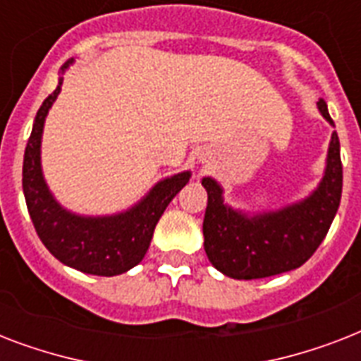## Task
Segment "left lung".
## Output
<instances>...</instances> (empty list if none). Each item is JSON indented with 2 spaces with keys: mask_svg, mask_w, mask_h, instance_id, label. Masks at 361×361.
I'll list each match as a JSON object with an SVG mask.
<instances>
[{
  "mask_svg": "<svg viewBox=\"0 0 361 361\" xmlns=\"http://www.w3.org/2000/svg\"><path fill=\"white\" fill-rule=\"evenodd\" d=\"M320 114L334 127L320 99ZM208 206L204 215V249L209 262L232 279H262L300 268L326 238L341 202L343 164L339 136L331 133L324 176L319 187L300 202L247 215L225 204L223 187L204 178Z\"/></svg>",
  "mask_w": 361,
  "mask_h": 361,
  "instance_id": "1",
  "label": "left lung"
}]
</instances>
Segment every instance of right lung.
Returning <instances> with one entry per match:
<instances>
[{"mask_svg": "<svg viewBox=\"0 0 361 361\" xmlns=\"http://www.w3.org/2000/svg\"><path fill=\"white\" fill-rule=\"evenodd\" d=\"M69 59L61 73L73 63ZM63 78L37 112L33 129L24 153L22 187L25 204L37 234L48 251L65 266L92 275L125 274L135 268L146 255L153 231L172 198L185 187L191 172L164 178L133 208L121 214L87 217L65 209L48 189L41 169V138L48 110L61 92Z\"/></svg>", "mask_w": 361, "mask_h": 361, "instance_id": "right-lung-1", "label": "right lung"}]
</instances>
